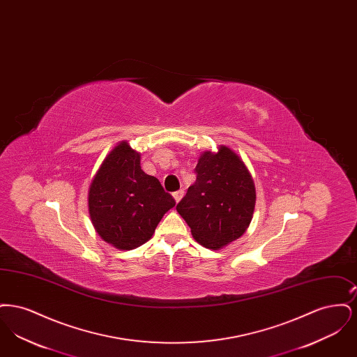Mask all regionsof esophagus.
Listing matches in <instances>:
<instances>
[{
    "label": "esophagus",
    "instance_id": "34e87169",
    "mask_svg": "<svg viewBox=\"0 0 357 357\" xmlns=\"http://www.w3.org/2000/svg\"><path fill=\"white\" fill-rule=\"evenodd\" d=\"M183 195H185V191H183V190H178V191H175V192L172 194V197H174V199H175L176 204L183 198Z\"/></svg>",
    "mask_w": 357,
    "mask_h": 357
}]
</instances>
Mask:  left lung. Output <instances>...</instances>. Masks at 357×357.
I'll use <instances>...</instances> for the list:
<instances>
[{"label":"left lung","mask_w":357,"mask_h":357,"mask_svg":"<svg viewBox=\"0 0 357 357\" xmlns=\"http://www.w3.org/2000/svg\"><path fill=\"white\" fill-rule=\"evenodd\" d=\"M195 172L197 181L176 211L198 243L220 250L248 230L255 213V182L243 160L226 146L201 153Z\"/></svg>","instance_id":"obj_1"}]
</instances>
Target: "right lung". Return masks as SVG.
<instances>
[{"label": "right lung", "mask_w": 357, "mask_h": 357, "mask_svg": "<svg viewBox=\"0 0 357 357\" xmlns=\"http://www.w3.org/2000/svg\"><path fill=\"white\" fill-rule=\"evenodd\" d=\"M174 206L160 182L142 170L140 153L126 140L104 158L88 190V211L96 233L119 250L146 243Z\"/></svg>", "instance_id": "add662e5"}]
</instances>
